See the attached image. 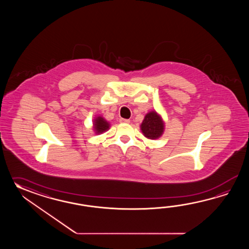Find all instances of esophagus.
I'll use <instances>...</instances> for the list:
<instances>
[{
  "label": "esophagus",
  "mask_w": 249,
  "mask_h": 249,
  "mask_svg": "<svg viewBox=\"0 0 249 249\" xmlns=\"http://www.w3.org/2000/svg\"><path fill=\"white\" fill-rule=\"evenodd\" d=\"M120 123H124V124H129L130 120L129 119H124V118H120Z\"/></svg>",
  "instance_id": "34e87169"
}]
</instances>
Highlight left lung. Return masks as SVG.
<instances>
[{"label": "left lung", "mask_w": 249, "mask_h": 249, "mask_svg": "<svg viewBox=\"0 0 249 249\" xmlns=\"http://www.w3.org/2000/svg\"><path fill=\"white\" fill-rule=\"evenodd\" d=\"M164 129V122L156 111L148 113L141 124L143 135L150 140L159 139L163 134Z\"/></svg>", "instance_id": "8db88e82"}]
</instances>
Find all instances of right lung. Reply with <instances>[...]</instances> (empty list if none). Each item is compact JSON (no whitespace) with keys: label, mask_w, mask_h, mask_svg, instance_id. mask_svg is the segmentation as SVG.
<instances>
[{"label":"right lung","mask_w":249,"mask_h":249,"mask_svg":"<svg viewBox=\"0 0 249 249\" xmlns=\"http://www.w3.org/2000/svg\"><path fill=\"white\" fill-rule=\"evenodd\" d=\"M94 124H93V128L97 134H100L107 130L109 129V124L107 122L106 120L103 117H98L94 119Z\"/></svg>","instance_id":"1"}]
</instances>
